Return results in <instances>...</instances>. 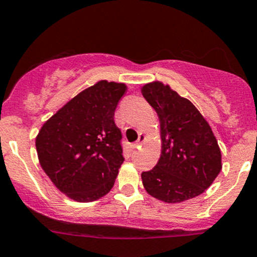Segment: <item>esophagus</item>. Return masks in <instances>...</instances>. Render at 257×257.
<instances>
[{
	"mask_svg": "<svg viewBox=\"0 0 257 257\" xmlns=\"http://www.w3.org/2000/svg\"><path fill=\"white\" fill-rule=\"evenodd\" d=\"M145 139H146L145 135H144L143 133H140L139 134V139H138L134 144H132V149H138V148H139V146L142 145L144 142H145Z\"/></svg>",
	"mask_w": 257,
	"mask_h": 257,
	"instance_id": "esophagus-1",
	"label": "esophagus"
}]
</instances>
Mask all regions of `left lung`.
Instances as JSON below:
<instances>
[{
    "mask_svg": "<svg viewBox=\"0 0 257 257\" xmlns=\"http://www.w3.org/2000/svg\"><path fill=\"white\" fill-rule=\"evenodd\" d=\"M142 94L159 115L161 135V156L151 171L142 173L144 188L167 204L200 195L222 170L221 149L210 124L168 84L148 83Z\"/></svg>",
    "mask_w": 257,
    "mask_h": 257,
    "instance_id": "left-lung-1",
    "label": "left lung"
}]
</instances>
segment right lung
I'll list each match as a JSON object with an SVG mask.
<instances>
[{"label": "right lung", "mask_w": 257, "mask_h": 257, "mask_svg": "<svg viewBox=\"0 0 257 257\" xmlns=\"http://www.w3.org/2000/svg\"><path fill=\"white\" fill-rule=\"evenodd\" d=\"M125 91L124 83L97 81L58 109L36 137L42 170L74 201H96L113 187L124 161L113 117Z\"/></svg>", "instance_id": "obj_1"}]
</instances>
